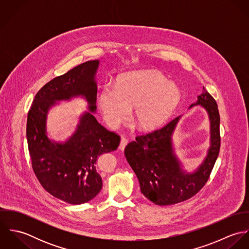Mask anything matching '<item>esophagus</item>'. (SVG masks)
<instances>
[{
  "instance_id": "obj_1",
  "label": "esophagus",
  "mask_w": 249,
  "mask_h": 249,
  "mask_svg": "<svg viewBox=\"0 0 249 249\" xmlns=\"http://www.w3.org/2000/svg\"><path fill=\"white\" fill-rule=\"evenodd\" d=\"M128 143V140L126 139V138H124V137H123L122 139H121V142H120V145H119V148L121 149V150H124V147L126 146V144Z\"/></svg>"
}]
</instances>
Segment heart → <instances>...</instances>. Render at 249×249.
<instances>
[{
  "instance_id": "heart-1",
  "label": "heart",
  "mask_w": 249,
  "mask_h": 249,
  "mask_svg": "<svg viewBox=\"0 0 249 249\" xmlns=\"http://www.w3.org/2000/svg\"><path fill=\"white\" fill-rule=\"evenodd\" d=\"M180 90L159 71H129L118 76L114 86L106 84L97 98V105L110 127L124 121L133 107L132 116L142 129L161 126L180 102Z\"/></svg>"
}]
</instances>
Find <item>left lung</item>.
<instances>
[{
    "label": "left lung",
    "mask_w": 249,
    "mask_h": 249,
    "mask_svg": "<svg viewBox=\"0 0 249 249\" xmlns=\"http://www.w3.org/2000/svg\"><path fill=\"white\" fill-rule=\"evenodd\" d=\"M210 121V147L203 162L193 173L185 172L173 144V134L181 116L164 127L136 137L124 148L125 158L139 180L142 195L157 205L185 201L205 185L213 170L220 147L219 113L213 97L203 87L197 102Z\"/></svg>",
    "instance_id": "1"
}]
</instances>
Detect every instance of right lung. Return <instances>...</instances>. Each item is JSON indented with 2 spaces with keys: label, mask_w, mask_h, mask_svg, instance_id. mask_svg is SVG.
I'll list each match as a JSON object with an SVG mask.
<instances>
[{
  "label": "right lung",
  "mask_w": 249,
  "mask_h": 249,
  "mask_svg": "<svg viewBox=\"0 0 249 249\" xmlns=\"http://www.w3.org/2000/svg\"><path fill=\"white\" fill-rule=\"evenodd\" d=\"M99 60L84 62L45 84L36 95L28 113L27 140L32 165L43 188L70 204L93 199L103 188L96 169L100 155L116 150L121 138L104 127L94 114L97 110L96 73ZM81 96L89 111L80 117L77 129L65 142H55L46 135L48 110L56 101Z\"/></svg>",
  "instance_id": "1"
}]
</instances>
